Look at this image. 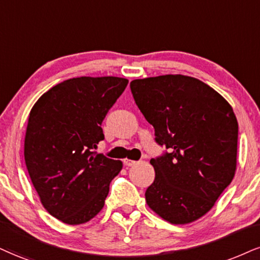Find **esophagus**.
<instances>
[{"mask_svg": "<svg viewBox=\"0 0 260 260\" xmlns=\"http://www.w3.org/2000/svg\"><path fill=\"white\" fill-rule=\"evenodd\" d=\"M123 161H124V165L125 166H133V165L136 164L135 160H131V159H124Z\"/></svg>", "mask_w": 260, "mask_h": 260, "instance_id": "obj_1", "label": "esophagus"}]
</instances>
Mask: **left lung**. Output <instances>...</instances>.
<instances>
[{"mask_svg": "<svg viewBox=\"0 0 260 260\" xmlns=\"http://www.w3.org/2000/svg\"><path fill=\"white\" fill-rule=\"evenodd\" d=\"M137 107L169 152L150 159L154 182L146 201L162 219L188 224L206 214L236 171L239 124L229 102L183 75L130 83Z\"/></svg>", "mask_w": 260, "mask_h": 260, "instance_id": "obj_1", "label": "left lung"}]
</instances>
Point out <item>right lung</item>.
<instances>
[{"label": "right lung", "mask_w": 260, "mask_h": 260, "mask_svg": "<svg viewBox=\"0 0 260 260\" xmlns=\"http://www.w3.org/2000/svg\"><path fill=\"white\" fill-rule=\"evenodd\" d=\"M129 81L78 77L38 99L28 115L24 155L43 207L61 222L78 225L102 210L120 160L98 154L101 124Z\"/></svg>", "instance_id": "obj_1"}]
</instances>
